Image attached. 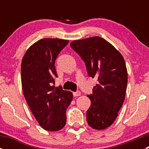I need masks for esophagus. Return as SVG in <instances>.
Wrapping results in <instances>:
<instances>
[{
	"label": "esophagus",
	"instance_id": "34e87169",
	"mask_svg": "<svg viewBox=\"0 0 149 149\" xmlns=\"http://www.w3.org/2000/svg\"><path fill=\"white\" fill-rule=\"evenodd\" d=\"M73 94L74 97H79V96L81 95V91H76V92H73Z\"/></svg>",
	"mask_w": 149,
	"mask_h": 149
}]
</instances>
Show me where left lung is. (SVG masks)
Segmentation results:
<instances>
[{"label":"left lung","mask_w":149,"mask_h":149,"mask_svg":"<svg viewBox=\"0 0 149 149\" xmlns=\"http://www.w3.org/2000/svg\"><path fill=\"white\" fill-rule=\"evenodd\" d=\"M70 46L85 63L88 76L97 79L93 93L87 95L91 101L87 123L96 130L107 128L116 119L125 97L127 73L124 58L100 37L75 40Z\"/></svg>","instance_id":"obj_1"}]
</instances>
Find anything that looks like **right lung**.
Here are the masks:
<instances>
[{
    "mask_svg": "<svg viewBox=\"0 0 149 149\" xmlns=\"http://www.w3.org/2000/svg\"><path fill=\"white\" fill-rule=\"evenodd\" d=\"M68 44L61 39H42L27 49L22 62L24 95L40 125L48 131H58L66 123V109L73 94L56 87L55 63L61 51Z\"/></svg>",
    "mask_w": 149,
    "mask_h": 149,
    "instance_id": "obj_1",
    "label": "right lung"
}]
</instances>
